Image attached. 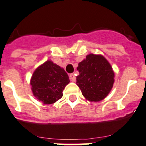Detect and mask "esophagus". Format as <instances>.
<instances>
[{"instance_id": "34e87169", "label": "esophagus", "mask_w": 146, "mask_h": 146, "mask_svg": "<svg viewBox=\"0 0 146 146\" xmlns=\"http://www.w3.org/2000/svg\"><path fill=\"white\" fill-rule=\"evenodd\" d=\"M70 77V81L71 82H75L76 81V76H75V75L73 74V73H70L69 76Z\"/></svg>"}]
</instances>
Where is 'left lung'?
<instances>
[{
  "instance_id": "1",
  "label": "left lung",
  "mask_w": 146,
  "mask_h": 146,
  "mask_svg": "<svg viewBox=\"0 0 146 146\" xmlns=\"http://www.w3.org/2000/svg\"><path fill=\"white\" fill-rule=\"evenodd\" d=\"M77 85L90 101H100L110 93L115 74L108 61L101 55L89 54L78 64Z\"/></svg>"
}]
</instances>
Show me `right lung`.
Masks as SVG:
<instances>
[{"label":"right lung","instance_id":"1","mask_svg":"<svg viewBox=\"0 0 146 146\" xmlns=\"http://www.w3.org/2000/svg\"><path fill=\"white\" fill-rule=\"evenodd\" d=\"M70 82L63 68L51 61L40 65L31 79L33 94L45 104H51L62 97V91Z\"/></svg>","mask_w":146,"mask_h":146}]
</instances>
